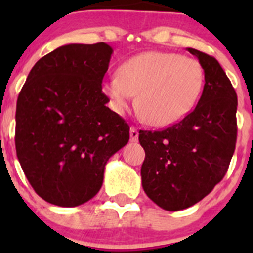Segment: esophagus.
I'll return each mask as SVG.
<instances>
[{
  "mask_svg": "<svg viewBox=\"0 0 253 253\" xmlns=\"http://www.w3.org/2000/svg\"><path fill=\"white\" fill-rule=\"evenodd\" d=\"M138 137H139V133L134 126L130 128V142H138Z\"/></svg>",
  "mask_w": 253,
  "mask_h": 253,
  "instance_id": "1",
  "label": "esophagus"
}]
</instances>
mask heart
I'll return each mask as SVG.
<instances>
[{
	"label": "heart",
	"mask_w": 253,
	"mask_h": 253,
	"mask_svg": "<svg viewBox=\"0 0 253 253\" xmlns=\"http://www.w3.org/2000/svg\"><path fill=\"white\" fill-rule=\"evenodd\" d=\"M202 64L169 51H144L119 67L118 76L104 84V92L116 113L137 96V107L153 126H169L195 109L204 88Z\"/></svg>",
	"instance_id": "heart-1"
}]
</instances>
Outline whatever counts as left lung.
Instances as JSON below:
<instances>
[{"label":"left lung","mask_w":253,"mask_h":253,"mask_svg":"<svg viewBox=\"0 0 253 253\" xmlns=\"http://www.w3.org/2000/svg\"><path fill=\"white\" fill-rule=\"evenodd\" d=\"M205 84L184 120L161 131H139L146 151L140 176L152 202L169 211L193 207L227 173L236 148L237 93L215 58L196 49Z\"/></svg>","instance_id":"1"}]
</instances>
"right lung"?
Instances as JSON below:
<instances>
[{
    "instance_id": "obj_1",
    "label": "right lung",
    "mask_w": 253,
    "mask_h": 253,
    "mask_svg": "<svg viewBox=\"0 0 253 253\" xmlns=\"http://www.w3.org/2000/svg\"><path fill=\"white\" fill-rule=\"evenodd\" d=\"M111 54L106 43L59 46L35 63L17 97V158L50 204L78 207L92 199L109 158L128 143L129 125L102 93Z\"/></svg>"
}]
</instances>
